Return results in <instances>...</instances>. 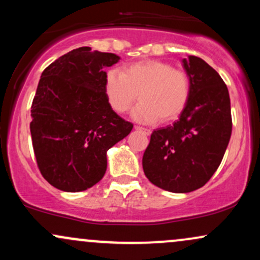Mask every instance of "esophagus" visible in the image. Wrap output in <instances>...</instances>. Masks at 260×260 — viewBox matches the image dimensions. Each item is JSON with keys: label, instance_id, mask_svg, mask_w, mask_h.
Listing matches in <instances>:
<instances>
[{"label": "esophagus", "instance_id": "obj_1", "mask_svg": "<svg viewBox=\"0 0 260 260\" xmlns=\"http://www.w3.org/2000/svg\"><path fill=\"white\" fill-rule=\"evenodd\" d=\"M134 128H136L137 131H139V132L144 133L145 136H149V134L151 133V131L149 129V128H145V127H140V126H134Z\"/></svg>", "mask_w": 260, "mask_h": 260}]
</instances>
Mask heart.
I'll use <instances>...</instances> for the list:
<instances>
[{"instance_id":"obj_1","label":"heart","mask_w":260,"mask_h":260,"mask_svg":"<svg viewBox=\"0 0 260 260\" xmlns=\"http://www.w3.org/2000/svg\"><path fill=\"white\" fill-rule=\"evenodd\" d=\"M190 90L192 82L186 71L157 59L133 62L124 72L112 68L105 76V94L113 111L126 112L138 96L140 103L133 117L148 123L177 118L187 106Z\"/></svg>"}]
</instances>
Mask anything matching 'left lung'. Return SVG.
<instances>
[{
    "label": "left lung",
    "instance_id": "8db88e82",
    "mask_svg": "<svg viewBox=\"0 0 260 260\" xmlns=\"http://www.w3.org/2000/svg\"><path fill=\"white\" fill-rule=\"evenodd\" d=\"M192 90L180 120L155 129L143 155L151 183L174 193L204 186L221 164L232 132L228 86L219 73L197 56L183 59Z\"/></svg>",
    "mask_w": 260,
    "mask_h": 260
}]
</instances>
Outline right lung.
<instances>
[{"instance_id":"1","label":"right lung","mask_w":260,"mask_h":260,"mask_svg":"<svg viewBox=\"0 0 260 260\" xmlns=\"http://www.w3.org/2000/svg\"><path fill=\"white\" fill-rule=\"evenodd\" d=\"M118 59L83 46L41 74L31 104V142L41 175L57 189L80 192L96 184L106 172V151L132 131L105 94V68Z\"/></svg>"}]
</instances>
